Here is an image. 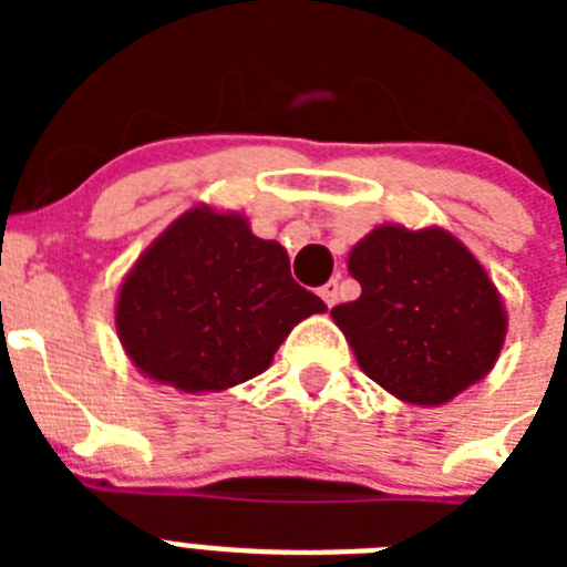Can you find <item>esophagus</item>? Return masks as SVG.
<instances>
[{
  "label": "esophagus",
  "mask_w": 567,
  "mask_h": 567,
  "mask_svg": "<svg viewBox=\"0 0 567 567\" xmlns=\"http://www.w3.org/2000/svg\"><path fill=\"white\" fill-rule=\"evenodd\" d=\"M318 295L323 298V303H327V307H334V300H338V280H329V284H323Z\"/></svg>",
  "instance_id": "1"
}]
</instances>
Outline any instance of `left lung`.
I'll return each instance as SVG.
<instances>
[{
	"label": "left lung",
	"mask_w": 567,
	"mask_h": 567,
	"mask_svg": "<svg viewBox=\"0 0 567 567\" xmlns=\"http://www.w3.org/2000/svg\"><path fill=\"white\" fill-rule=\"evenodd\" d=\"M360 298L332 318L374 383L405 403L437 405L488 372L505 340L497 289L443 229L378 227L349 255Z\"/></svg>",
	"instance_id": "obj_1"
}]
</instances>
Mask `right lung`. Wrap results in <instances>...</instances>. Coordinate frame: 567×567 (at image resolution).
Wrapping results in <instances>:
<instances>
[{"mask_svg": "<svg viewBox=\"0 0 567 567\" xmlns=\"http://www.w3.org/2000/svg\"><path fill=\"white\" fill-rule=\"evenodd\" d=\"M323 309L280 244L240 215L189 209L127 275L115 329L147 378L218 392L264 372L295 323Z\"/></svg>", "mask_w": 567, "mask_h": 567, "instance_id": "right-lung-1", "label": "right lung"}]
</instances>
